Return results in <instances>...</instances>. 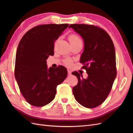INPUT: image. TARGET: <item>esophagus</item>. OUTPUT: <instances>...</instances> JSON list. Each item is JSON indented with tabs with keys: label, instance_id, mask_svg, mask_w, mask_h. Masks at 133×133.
Instances as JSON below:
<instances>
[{
	"label": "esophagus",
	"instance_id": "esophagus-1",
	"mask_svg": "<svg viewBox=\"0 0 133 133\" xmlns=\"http://www.w3.org/2000/svg\"><path fill=\"white\" fill-rule=\"evenodd\" d=\"M68 74L69 75H71V71L70 70H68Z\"/></svg>",
	"mask_w": 133,
	"mask_h": 133
}]
</instances>
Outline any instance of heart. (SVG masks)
<instances>
[{
  "instance_id": "1",
  "label": "heart",
  "mask_w": 133,
  "mask_h": 133,
  "mask_svg": "<svg viewBox=\"0 0 133 133\" xmlns=\"http://www.w3.org/2000/svg\"><path fill=\"white\" fill-rule=\"evenodd\" d=\"M68 39L71 44H73L75 43H78L79 42H82L81 38H80L79 36L76 34H70L69 37H68ZM65 64L66 65H70L72 63V62L70 60H66L65 61Z\"/></svg>"
}]
</instances>
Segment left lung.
<instances>
[{
  "label": "left lung",
  "instance_id": "8db88e82",
  "mask_svg": "<svg viewBox=\"0 0 133 133\" xmlns=\"http://www.w3.org/2000/svg\"><path fill=\"white\" fill-rule=\"evenodd\" d=\"M82 36L84 49L80 62L88 74L87 79L77 71L78 79L73 88L75 99L88 108L97 107L108 97L116 76V57L113 42L105 30L94 25L74 24L69 25Z\"/></svg>",
  "mask_w": 133,
  "mask_h": 133
}]
</instances>
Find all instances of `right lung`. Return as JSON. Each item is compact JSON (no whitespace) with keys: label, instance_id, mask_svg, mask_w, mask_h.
<instances>
[{"label":"right lung","instance_id":"obj_1","mask_svg":"<svg viewBox=\"0 0 133 133\" xmlns=\"http://www.w3.org/2000/svg\"><path fill=\"white\" fill-rule=\"evenodd\" d=\"M68 24H43L31 28L20 41L15 57V78L26 101L43 107L53 100L57 87L65 79L66 68H47L46 60L53 56L54 42Z\"/></svg>","mask_w":133,"mask_h":133}]
</instances>
